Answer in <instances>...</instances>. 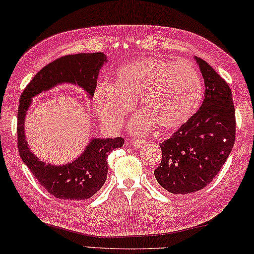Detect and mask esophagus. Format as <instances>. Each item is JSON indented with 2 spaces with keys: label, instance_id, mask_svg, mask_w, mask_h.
Returning a JSON list of instances; mask_svg holds the SVG:
<instances>
[{
  "label": "esophagus",
  "instance_id": "34e87169",
  "mask_svg": "<svg viewBox=\"0 0 254 254\" xmlns=\"http://www.w3.org/2000/svg\"><path fill=\"white\" fill-rule=\"evenodd\" d=\"M131 143H132V145L135 146V147L139 148V147H141V146L144 145V140H141V139H132Z\"/></svg>",
  "mask_w": 254,
  "mask_h": 254
}]
</instances>
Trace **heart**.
I'll use <instances>...</instances> for the list:
<instances>
[{
  "label": "heart",
  "instance_id": "obj_1",
  "mask_svg": "<svg viewBox=\"0 0 254 254\" xmlns=\"http://www.w3.org/2000/svg\"><path fill=\"white\" fill-rule=\"evenodd\" d=\"M202 98V78L190 62L143 58L123 66L113 84H98L93 105L101 122L115 130L139 101L141 114L130 129L146 134L155 126L163 131L180 128L198 109Z\"/></svg>",
  "mask_w": 254,
  "mask_h": 254
}]
</instances>
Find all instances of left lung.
<instances>
[{
    "mask_svg": "<svg viewBox=\"0 0 254 254\" xmlns=\"http://www.w3.org/2000/svg\"><path fill=\"white\" fill-rule=\"evenodd\" d=\"M195 59L205 84L204 100L171 138L159 144L162 162L154 171L159 185L176 195L194 193L210 184L235 141L232 91L206 61Z\"/></svg>",
    "mask_w": 254,
    "mask_h": 254,
    "instance_id": "8db88e82",
    "label": "left lung"
}]
</instances>
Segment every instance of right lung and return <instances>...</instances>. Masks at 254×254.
Returning <instances> with one entry per match:
<instances>
[{
  "instance_id": "add662e5",
  "label": "right lung",
  "mask_w": 254,
  "mask_h": 254,
  "mask_svg": "<svg viewBox=\"0 0 254 254\" xmlns=\"http://www.w3.org/2000/svg\"><path fill=\"white\" fill-rule=\"evenodd\" d=\"M106 56L102 52L78 53L61 57L47 64L34 75L22 91L17 109V149L26 166L49 193L57 198L82 201L95 195L105 184L108 173L107 158L110 152L122 147L125 139L93 138L80 157L64 166L40 162L30 152L24 134L25 114L31 98L62 82L78 84L93 96L97 78Z\"/></svg>"
}]
</instances>
